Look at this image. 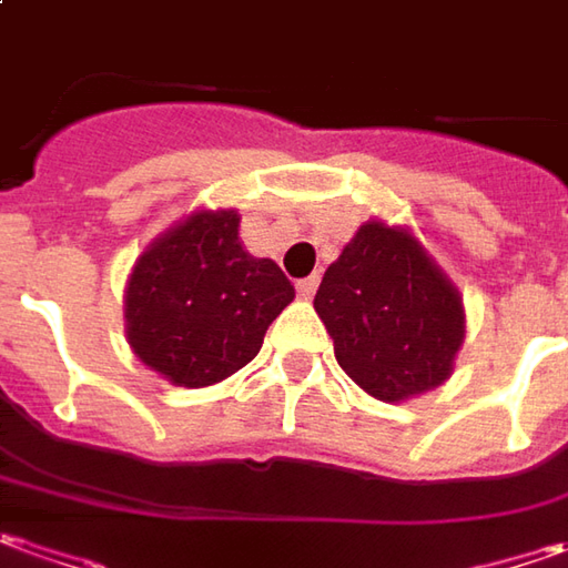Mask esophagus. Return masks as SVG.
<instances>
[{"mask_svg":"<svg viewBox=\"0 0 568 568\" xmlns=\"http://www.w3.org/2000/svg\"><path fill=\"white\" fill-rule=\"evenodd\" d=\"M314 292H317V276L298 280V295H302V298H314Z\"/></svg>","mask_w":568,"mask_h":568,"instance_id":"esophagus-1","label":"esophagus"}]
</instances>
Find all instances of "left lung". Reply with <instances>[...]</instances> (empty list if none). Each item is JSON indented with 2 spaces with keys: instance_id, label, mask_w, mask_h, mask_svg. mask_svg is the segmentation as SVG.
Masks as SVG:
<instances>
[{
  "instance_id": "obj_1",
  "label": "left lung",
  "mask_w": 568,
  "mask_h": 568,
  "mask_svg": "<svg viewBox=\"0 0 568 568\" xmlns=\"http://www.w3.org/2000/svg\"><path fill=\"white\" fill-rule=\"evenodd\" d=\"M314 307L336 362L374 399L440 386L465 339L456 285L402 229L367 223L323 273Z\"/></svg>"
}]
</instances>
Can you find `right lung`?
<instances>
[{
	"mask_svg": "<svg viewBox=\"0 0 568 568\" xmlns=\"http://www.w3.org/2000/svg\"><path fill=\"white\" fill-rule=\"evenodd\" d=\"M295 298L285 273L239 242V213H194L141 254L128 280V343L179 386H210L245 367L266 326Z\"/></svg>",
	"mask_w": 568,
	"mask_h": 568,
	"instance_id": "obj_1",
	"label": "right lung"
}]
</instances>
